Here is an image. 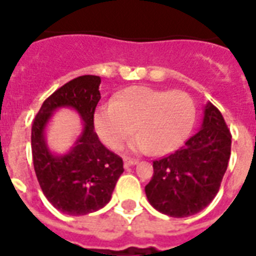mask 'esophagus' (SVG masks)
I'll return each mask as SVG.
<instances>
[{
	"label": "esophagus",
	"instance_id": "1",
	"mask_svg": "<svg viewBox=\"0 0 256 256\" xmlns=\"http://www.w3.org/2000/svg\"><path fill=\"white\" fill-rule=\"evenodd\" d=\"M124 168H128V166H134V164H136L140 160H132V158H124Z\"/></svg>",
	"mask_w": 256,
	"mask_h": 256
}]
</instances>
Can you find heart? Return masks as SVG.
<instances>
[{
	"label": "heart",
	"instance_id": "heart-1",
	"mask_svg": "<svg viewBox=\"0 0 256 256\" xmlns=\"http://www.w3.org/2000/svg\"><path fill=\"white\" fill-rule=\"evenodd\" d=\"M194 120V100L186 92L130 86L96 108L94 128L104 144L118 150L136 124L140 132L130 142L132 152L166 156L186 140Z\"/></svg>",
	"mask_w": 256,
	"mask_h": 256
}]
</instances>
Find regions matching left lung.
Masks as SVG:
<instances>
[{
  "label": "left lung",
  "mask_w": 256,
  "mask_h": 256,
  "mask_svg": "<svg viewBox=\"0 0 256 256\" xmlns=\"http://www.w3.org/2000/svg\"><path fill=\"white\" fill-rule=\"evenodd\" d=\"M230 154V130L208 102L200 130L176 152L152 162L154 174L144 187L150 204L172 218L202 211L218 194Z\"/></svg>",
  "instance_id": "left-lung-1"
}]
</instances>
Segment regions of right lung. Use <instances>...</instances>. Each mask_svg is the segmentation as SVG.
<instances>
[{"label": "right lung", "instance_id": "obj_1", "mask_svg": "<svg viewBox=\"0 0 256 256\" xmlns=\"http://www.w3.org/2000/svg\"><path fill=\"white\" fill-rule=\"evenodd\" d=\"M100 85L98 76H81L69 81L42 104L32 126L34 171L42 192L57 210L72 216L106 206L124 172L122 158L104 148L94 132ZM61 107L76 110L84 128L74 148L58 156L47 148L44 128L52 112Z\"/></svg>", "mask_w": 256, "mask_h": 256}]
</instances>
